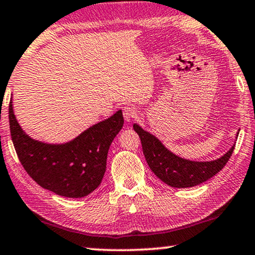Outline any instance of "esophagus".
<instances>
[{
	"mask_svg": "<svg viewBox=\"0 0 255 255\" xmlns=\"http://www.w3.org/2000/svg\"><path fill=\"white\" fill-rule=\"evenodd\" d=\"M137 114L138 112H137V109L135 107H132V106L124 107L123 115H124V118L126 122H130V120H132L133 118H136Z\"/></svg>",
	"mask_w": 255,
	"mask_h": 255,
	"instance_id": "1",
	"label": "esophagus"
}]
</instances>
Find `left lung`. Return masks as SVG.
<instances>
[{
    "label": "left lung",
    "instance_id": "obj_1",
    "mask_svg": "<svg viewBox=\"0 0 255 255\" xmlns=\"http://www.w3.org/2000/svg\"><path fill=\"white\" fill-rule=\"evenodd\" d=\"M140 138L143 153L149 169L164 183L173 188H190L213 178L226 165L235 145L226 154L215 161L196 162L176 156L170 152L156 137L133 124Z\"/></svg>",
    "mask_w": 255,
    "mask_h": 255
}]
</instances>
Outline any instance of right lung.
<instances>
[{
    "mask_svg": "<svg viewBox=\"0 0 255 255\" xmlns=\"http://www.w3.org/2000/svg\"><path fill=\"white\" fill-rule=\"evenodd\" d=\"M11 138L23 169L32 180L56 195L82 198L100 185L110 145L124 126L122 110L93 125L65 144H47L25 133L8 106Z\"/></svg>",
    "mask_w": 255,
    "mask_h": 255,
    "instance_id": "add662e5",
    "label": "right lung"
}]
</instances>
